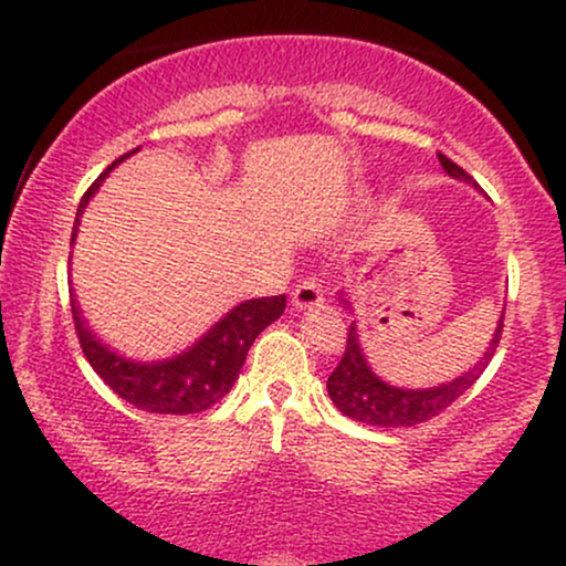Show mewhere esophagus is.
I'll use <instances>...</instances> for the list:
<instances>
[{
	"instance_id": "obj_1",
	"label": "esophagus",
	"mask_w": 566,
	"mask_h": 566,
	"mask_svg": "<svg viewBox=\"0 0 566 566\" xmlns=\"http://www.w3.org/2000/svg\"><path fill=\"white\" fill-rule=\"evenodd\" d=\"M324 295H322V287L316 279H305L292 292V305H295L297 311H305V308H316V305H322Z\"/></svg>"
}]
</instances>
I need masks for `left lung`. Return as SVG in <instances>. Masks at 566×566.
<instances>
[{"label":"left lung","instance_id":"obj_1","mask_svg":"<svg viewBox=\"0 0 566 566\" xmlns=\"http://www.w3.org/2000/svg\"><path fill=\"white\" fill-rule=\"evenodd\" d=\"M439 161L450 178L473 184L471 175L465 172L463 167L454 165L452 159H447L444 154H439ZM337 295H340L337 301L343 303V308L350 311V301L346 292L340 290ZM503 314H500L490 346L484 348V356H479L476 365H473L469 373L452 378L450 382H439V386L431 388H399L382 380L380 375L369 367L365 348H361L359 343V327H356V322H350L346 354H343L340 365H337L333 369V375L327 378L329 399H333V405L340 409L346 418L359 420V423L367 426L407 428L426 423V420L437 418L441 409H447L452 401H458L460 396L469 391L473 382L479 380V375L484 373V367L490 365V359L495 356V348L500 343V333H503Z\"/></svg>","mask_w":566,"mask_h":566}]
</instances>
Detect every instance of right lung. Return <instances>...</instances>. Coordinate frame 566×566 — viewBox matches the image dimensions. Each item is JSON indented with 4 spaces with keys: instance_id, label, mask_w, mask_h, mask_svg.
Masks as SVG:
<instances>
[{
    "instance_id": "1",
    "label": "right lung",
    "mask_w": 566,
    "mask_h": 566,
    "mask_svg": "<svg viewBox=\"0 0 566 566\" xmlns=\"http://www.w3.org/2000/svg\"><path fill=\"white\" fill-rule=\"evenodd\" d=\"M135 151H140V148H133L125 157L116 159L114 165L87 188V193H84L80 201V210H76L71 244H74L76 239V229H80V218L84 207H87V201L95 197V191L101 188L103 180H106V175L112 172L116 165H122L127 157H133ZM284 305H287V297L284 295L252 297V301L233 305L223 319H218L197 343H191V346L180 350V354L157 361H138L127 359V356L108 348L106 343L87 327L76 297H71L76 335H80L82 350L84 356H87L90 365H93L95 373L101 375L103 382H106L114 394H119L122 399L129 401L133 407L146 409V412L154 415H191L205 412V409L218 405V401L233 388L239 373H242L247 350H250L255 337L261 335L269 324H274L279 316L284 314Z\"/></svg>"
}]
</instances>
